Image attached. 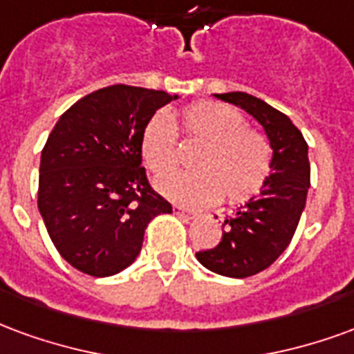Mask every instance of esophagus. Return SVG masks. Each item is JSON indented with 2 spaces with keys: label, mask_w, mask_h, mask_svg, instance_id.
<instances>
[{
  "label": "esophagus",
  "mask_w": 354,
  "mask_h": 354,
  "mask_svg": "<svg viewBox=\"0 0 354 354\" xmlns=\"http://www.w3.org/2000/svg\"><path fill=\"white\" fill-rule=\"evenodd\" d=\"M174 213H175V215L183 216V218H194V216H196L194 211H188V209L179 207V205H174Z\"/></svg>",
  "instance_id": "esophagus-1"
}]
</instances>
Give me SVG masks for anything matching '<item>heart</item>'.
I'll list each match as a JSON object with an SVG mask.
<instances>
[{
	"label": "heart",
	"instance_id": "obj_1",
	"mask_svg": "<svg viewBox=\"0 0 354 354\" xmlns=\"http://www.w3.org/2000/svg\"><path fill=\"white\" fill-rule=\"evenodd\" d=\"M185 138L202 143L192 174L156 180L160 194L180 205H209L226 198L243 203L259 194L272 171L273 151L260 131L245 126L243 115L230 105L202 100L171 118ZM166 118L154 117L141 136V156L156 177L174 171L179 162L177 136Z\"/></svg>",
	"mask_w": 354,
	"mask_h": 354
}]
</instances>
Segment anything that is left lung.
<instances>
[{
	"mask_svg": "<svg viewBox=\"0 0 354 354\" xmlns=\"http://www.w3.org/2000/svg\"><path fill=\"white\" fill-rule=\"evenodd\" d=\"M215 97L257 118L273 151L272 174L260 194L224 218L221 243L196 252L211 272L243 279L270 268L292 239L308 198V143L290 118L254 95L228 92Z\"/></svg>",
	"mask_w": 354,
	"mask_h": 354,
	"instance_id": "left-lung-1",
	"label": "left lung"
}]
</instances>
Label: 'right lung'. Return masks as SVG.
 <instances>
[{"instance_id": "right-lung-1", "label": "right lung", "mask_w": 354, "mask_h": 354, "mask_svg": "<svg viewBox=\"0 0 354 354\" xmlns=\"http://www.w3.org/2000/svg\"><path fill=\"white\" fill-rule=\"evenodd\" d=\"M179 95L113 84L73 103L41 152L37 205L62 259L109 277L138 259L147 224L171 203L141 167V136Z\"/></svg>"}]
</instances>
